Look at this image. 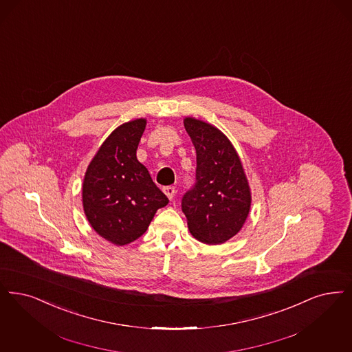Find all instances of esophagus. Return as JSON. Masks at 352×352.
<instances>
[{
  "instance_id": "34e87169",
  "label": "esophagus",
  "mask_w": 352,
  "mask_h": 352,
  "mask_svg": "<svg viewBox=\"0 0 352 352\" xmlns=\"http://www.w3.org/2000/svg\"><path fill=\"white\" fill-rule=\"evenodd\" d=\"M164 192H165V195L169 197L170 200H173V197L175 195V188L174 187H171V186H168V187H164Z\"/></svg>"
}]
</instances>
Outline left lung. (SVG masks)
Segmentation results:
<instances>
[{
  "label": "left lung",
  "instance_id": "1",
  "mask_svg": "<svg viewBox=\"0 0 352 352\" xmlns=\"http://www.w3.org/2000/svg\"><path fill=\"white\" fill-rule=\"evenodd\" d=\"M183 123L197 149V183L184 194L182 211L197 241L220 245L245 224L250 186L237 151L219 128L191 116Z\"/></svg>",
  "mask_w": 352,
  "mask_h": 352
}]
</instances>
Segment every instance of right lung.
Segmentation results:
<instances>
[{
    "label": "right lung",
    "instance_id": "obj_1",
    "mask_svg": "<svg viewBox=\"0 0 352 352\" xmlns=\"http://www.w3.org/2000/svg\"><path fill=\"white\" fill-rule=\"evenodd\" d=\"M145 126L146 119L140 118L115 128L85 173V216L102 239L116 246L141 237L157 210L169 203L136 157Z\"/></svg>",
    "mask_w": 352,
    "mask_h": 352
}]
</instances>
